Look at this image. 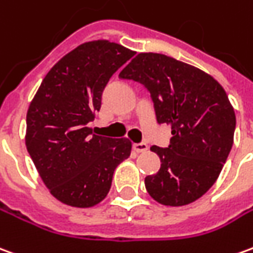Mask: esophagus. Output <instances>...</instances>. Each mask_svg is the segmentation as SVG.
I'll return each mask as SVG.
<instances>
[{
	"label": "esophagus",
	"mask_w": 253,
	"mask_h": 253,
	"mask_svg": "<svg viewBox=\"0 0 253 253\" xmlns=\"http://www.w3.org/2000/svg\"><path fill=\"white\" fill-rule=\"evenodd\" d=\"M132 149L137 152V153H142V152L148 151V145L141 142V144H134L132 145Z\"/></svg>",
	"instance_id": "1"
}]
</instances>
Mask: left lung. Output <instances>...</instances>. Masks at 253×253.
Segmentation results:
<instances>
[{
    "mask_svg": "<svg viewBox=\"0 0 253 253\" xmlns=\"http://www.w3.org/2000/svg\"><path fill=\"white\" fill-rule=\"evenodd\" d=\"M119 77L151 93L159 123L171 126L169 148H151L160 169L145 178L153 200L167 207L193 203L218 179L234 139L236 114L211 75L160 53H138Z\"/></svg>",
    "mask_w": 253,
    "mask_h": 253,
    "instance_id": "obj_1",
    "label": "left lung"
}]
</instances>
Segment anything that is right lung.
I'll list each match as a JSON object with an SVG mask.
<instances>
[{"mask_svg": "<svg viewBox=\"0 0 253 253\" xmlns=\"http://www.w3.org/2000/svg\"><path fill=\"white\" fill-rule=\"evenodd\" d=\"M134 52L107 40L90 41L50 68L27 111L26 146L53 197L89 208L102 201L115 169L131 153L127 138L93 134L109 78Z\"/></svg>", "mask_w": 253, "mask_h": 253, "instance_id": "add662e5", "label": "right lung"}]
</instances>
